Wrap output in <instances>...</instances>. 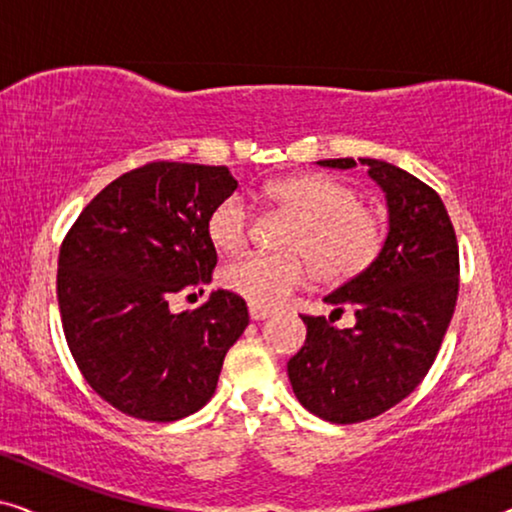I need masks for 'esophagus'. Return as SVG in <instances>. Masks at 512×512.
I'll return each instance as SVG.
<instances>
[{"label": "esophagus", "mask_w": 512, "mask_h": 512, "mask_svg": "<svg viewBox=\"0 0 512 512\" xmlns=\"http://www.w3.org/2000/svg\"><path fill=\"white\" fill-rule=\"evenodd\" d=\"M270 310H265V307H256V305H249V317L254 319V321H263V319H268L270 317Z\"/></svg>", "instance_id": "34e87169"}]
</instances>
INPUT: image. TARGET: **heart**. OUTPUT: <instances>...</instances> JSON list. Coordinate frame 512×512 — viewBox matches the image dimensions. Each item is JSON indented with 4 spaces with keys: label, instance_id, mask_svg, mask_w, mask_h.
Here are the masks:
<instances>
[{
    "label": "heart",
    "instance_id": "heart-1",
    "mask_svg": "<svg viewBox=\"0 0 512 512\" xmlns=\"http://www.w3.org/2000/svg\"><path fill=\"white\" fill-rule=\"evenodd\" d=\"M265 200L293 216L284 235V254H247L223 268V286L256 307H279L305 282L310 270L319 282L338 286L366 272L380 256L384 221L359 200L345 181L326 174H296L270 181ZM251 207L230 193L207 216V235L216 249L235 254L247 244Z\"/></svg>",
    "mask_w": 512,
    "mask_h": 512
}]
</instances>
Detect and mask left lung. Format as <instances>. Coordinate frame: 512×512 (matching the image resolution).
I'll use <instances>...</instances> for the list:
<instances>
[{
  "mask_svg": "<svg viewBox=\"0 0 512 512\" xmlns=\"http://www.w3.org/2000/svg\"><path fill=\"white\" fill-rule=\"evenodd\" d=\"M387 195L389 235L366 272L328 293L354 328L307 317L305 345L286 363L303 408L333 424L373 419L412 394L436 361L459 296V244L440 195L384 160L363 158ZM349 170L354 158L319 160Z\"/></svg>",
  "mask_w": 512,
  "mask_h": 512,
  "instance_id": "8db88e82",
  "label": "left lung"
}]
</instances>
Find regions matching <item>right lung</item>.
<instances>
[{
    "mask_svg": "<svg viewBox=\"0 0 512 512\" xmlns=\"http://www.w3.org/2000/svg\"><path fill=\"white\" fill-rule=\"evenodd\" d=\"M235 188L223 165L146 163L102 188L62 240L69 352L95 394L125 415L177 422L198 412L249 326L247 303L223 289L193 312H170L177 293L212 282L207 216Z\"/></svg>",
    "mask_w": 512,
    "mask_h": 512,
    "instance_id": "right-lung-1",
    "label": "right lung"
}]
</instances>
